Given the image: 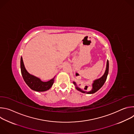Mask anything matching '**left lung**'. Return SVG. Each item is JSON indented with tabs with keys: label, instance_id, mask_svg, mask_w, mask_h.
I'll return each mask as SVG.
<instances>
[{
	"label": "left lung",
	"instance_id": "left-lung-1",
	"mask_svg": "<svg viewBox=\"0 0 134 134\" xmlns=\"http://www.w3.org/2000/svg\"><path fill=\"white\" fill-rule=\"evenodd\" d=\"M108 72H109V61L107 60L106 69H105V72H104V75L100 79L94 81L93 83L92 84V89L91 91H90L89 92L83 91L82 89H81L80 87H78L76 85V84L75 82H73V83L76 86V88L77 89L78 91H80V92H81L83 93L93 94V93H95L97 91H98L104 85V83H105V82L107 80V76L108 75Z\"/></svg>",
	"mask_w": 134,
	"mask_h": 134
}]
</instances>
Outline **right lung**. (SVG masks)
<instances>
[{"mask_svg":"<svg viewBox=\"0 0 134 134\" xmlns=\"http://www.w3.org/2000/svg\"><path fill=\"white\" fill-rule=\"evenodd\" d=\"M21 70L25 82L32 90L37 92L47 91L51 88L54 83V77L49 81L44 82L41 81L40 79L29 74L25 68L22 57L21 58Z\"/></svg>","mask_w":134,"mask_h":134,"instance_id":"add662e5","label":"right lung"}]
</instances>
